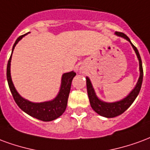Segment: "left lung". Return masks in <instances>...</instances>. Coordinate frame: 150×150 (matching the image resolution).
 <instances>
[{"instance_id":"left-lung-1","label":"left lung","mask_w":150,"mask_h":150,"mask_svg":"<svg viewBox=\"0 0 150 150\" xmlns=\"http://www.w3.org/2000/svg\"><path fill=\"white\" fill-rule=\"evenodd\" d=\"M115 33L117 36H121L122 38H125L132 45L133 50H134L137 56V58L139 60L140 77L138 79V81L137 83V86H135V88H133V91L129 94V96L124 98L123 100H120V101H117V102H114V103H106V102H104L102 100H99L98 97L95 94L94 90H93L91 82H90V80L88 79V77H86L87 93H88V99H89V102H90L91 107L95 112H98V114H100V116H103V117H108V118L115 117L117 116L121 115V113H123L130 106L133 101H134V100L137 97L138 93H139L143 80L142 62V59H141L139 52H138L137 49L133 45L130 40H129V38H128L125 33H121V32H116Z\"/></svg>"}]
</instances>
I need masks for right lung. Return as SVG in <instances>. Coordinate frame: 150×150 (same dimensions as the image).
<instances>
[{"mask_svg":"<svg viewBox=\"0 0 150 150\" xmlns=\"http://www.w3.org/2000/svg\"><path fill=\"white\" fill-rule=\"evenodd\" d=\"M25 35L26 34L21 35L17 38L13 47V51L17 42ZM11 57H12V54L8 59L7 64V81L9 89L17 105L24 112L28 113L33 117H35L40 121H50L58 118L60 116H62L67 106L68 98H69V94L71 88V83H72L73 78L76 76V73L69 72V73L63 74L62 79V87H61L58 95L54 100L51 101H45L42 103H33L21 98L14 87L10 75Z\"/></svg>","mask_w":150,"mask_h":150,"instance_id":"right-lung-1","label":"right lung"}]
</instances>
